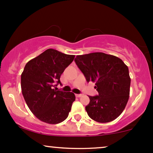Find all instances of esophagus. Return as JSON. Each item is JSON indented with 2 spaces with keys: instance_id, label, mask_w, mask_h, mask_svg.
<instances>
[{
  "instance_id": "obj_1",
  "label": "esophagus",
  "mask_w": 153,
  "mask_h": 153,
  "mask_svg": "<svg viewBox=\"0 0 153 153\" xmlns=\"http://www.w3.org/2000/svg\"><path fill=\"white\" fill-rule=\"evenodd\" d=\"M82 96V94H76V97H81Z\"/></svg>"
}]
</instances>
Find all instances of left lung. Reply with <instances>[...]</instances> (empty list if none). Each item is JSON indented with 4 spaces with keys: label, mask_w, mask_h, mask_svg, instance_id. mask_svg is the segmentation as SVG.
I'll return each instance as SVG.
<instances>
[{
    "label": "left lung",
    "mask_w": 153,
    "mask_h": 153,
    "mask_svg": "<svg viewBox=\"0 0 153 153\" xmlns=\"http://www.w3.org/2000/svg\"><path fill=\"white\" fill-rule=\"evenodd\" d=\"M87 82H95L99 95L89 96L85 107L88 116L108 123L122 114L129 99L131 78L128 68L120 58L103 52L77 55L74 59Z\"/></svg>",
    "instance_id": "8db88e82"
}]
</instances>
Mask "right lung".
Wrapping results in <instances>:
<instances>
[{
    "label": "right lung",
    "instance_id": "1",
    "mask_svg": "<svg viewBox=\"0 0 153 153\" xmlns=\"http://www.w3.org/2000/svg\"><path fill=\"white\" fill-rule=\"evenodd\" d=\"M54 49H48L30 60L21 74V89L31 112L42 121L57 124L64 121L75 101L72 92L56 91L60 76L74 59Z\"/></svg>",
    "mask_w": 153,
    "mask_h": 153
}]
</instances>
